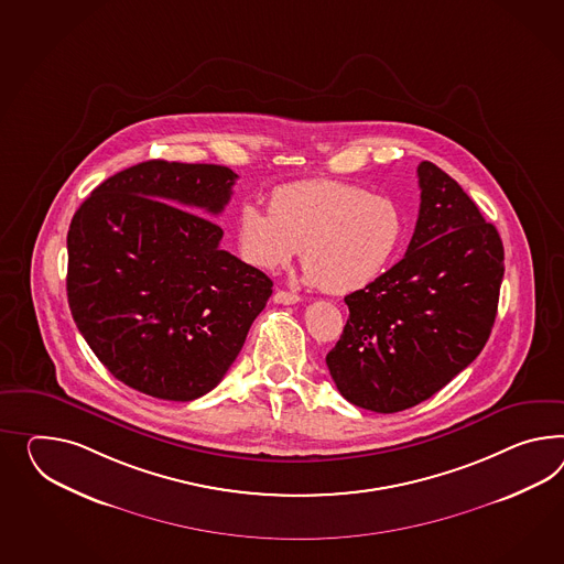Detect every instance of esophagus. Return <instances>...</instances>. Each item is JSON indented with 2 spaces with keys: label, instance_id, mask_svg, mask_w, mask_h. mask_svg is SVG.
Here are the masks:
<instances>
[{
  "label": "esophagus",
  "instance_id": "1",
  "mask_svg": "<svg viewBox=\"0 0 564 564\" xmlns=\"http://www.w3.org/2000/svg\"><path fill=\"white\" fill-rule=\"evenodd\" d=\"M299 301H301V296H299V294H294V292H289V290H275L274 303L296 304Z\"/></svg>",
  "mask_w": 564,
  "mask_h": 564
}]
</instances>
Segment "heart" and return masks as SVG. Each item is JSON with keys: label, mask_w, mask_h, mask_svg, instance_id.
<instances>
[{"label": "heart", "mask_w": 564, "mask_h": 564, "mask_svg": "<svg viewBox=\"0 0 564 564\" xmlns=\"http://www.w3.org/2000/svg\"><path fill=\"white\" fill-rule=\"evenodd\" d=\"M403 232V213L389 196L333 180L280 186L270 208L247 200L235 220L247 263L274 272L304 249L306 280L332 294L370 286L394 258Z\"/></svg>", "instance_id": "1"}]
</instances>
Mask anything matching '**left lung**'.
Wrapping results in <instances>:
<instances>
[{"label": "left lung", "instance_id": "1", "mask_svg": "<svg viewBox=\"0 0 564 564\" xmlns=\"http://www.w3.org/2000/svg\"><path fill=\"white\" fill-rule=\"evenodd\" d=\"M421 204L403 260L347 294L344 333L327 354L347 401L397 413L460 375L491 335L503 280V243L456 180L417 167Z\"/></svg>", "mask_w": 564, "mask_h": 564}]
</instances>
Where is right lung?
<instances>
[{"label": "right lung", "mask_w": 564, "mask_h": 564, "mask_svg": "<svg viewBox=\"0 0 564 564\" xmlns=\"http://www.w3.org/2000/svg\"><path fill=\"white\" fill-rule=\"evenodd\" d=\"M225 165L151 160L108 177L73 215L67 299L108 372L163 401L215 389L272 296V280L220 249Z\"/></svg>", "instance_id": "add662e5"}]
</instances>
